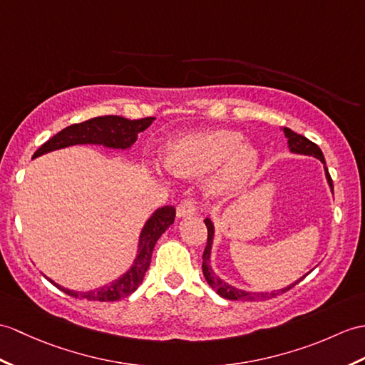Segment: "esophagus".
I'll return each mask as SVG.
<instances>
[{
    "mask_svg": "<svg viewBox=\"0 0 365 365\" xmlns=\"http://www.w3.org/2000/svg\"><path fill=\"white\" fill-rule=\"evenodd\" d=\"M196 213H197V205H196V202L191 199L182 200L179 205H177V216L179 217H190Z\"/></svg>",
    "mask_w": 365,
    "mask_h": 365,
    "instance_id": "34e87169",
    "label": "esophagus"
}]
</instances>
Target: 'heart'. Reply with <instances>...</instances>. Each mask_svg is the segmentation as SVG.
Returning a JSON list of instances; mask_svg holds the SVG:
<instances>
[{"label":"heart","mask_w":365,"mask_h":365,"mask_svg":"<svg viewBox=\"0 0 365 365\" xmlns=\"http://www.w3.org/2000/svg\"><path fill=\"white\" fill-rule=\"evenodd\" d=\"M258 154L235 130H210L173 143L166 168L177 177H202L213 173L211 188L228 192L247 182L257 169Z\"/></svg>","instance_id":"heart-1"}]
</instances>
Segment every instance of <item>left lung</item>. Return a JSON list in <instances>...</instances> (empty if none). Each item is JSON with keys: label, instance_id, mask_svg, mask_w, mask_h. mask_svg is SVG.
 Here are the masks:
<instances>
[{"label": "left lung", "instance_id": "8db88e82", "mask_svg": "<svg viewBox=\"0 0 365 365\" xmlns=\"http://www.w3.org/2000/svg\"><path fill=\"white\" fill-rule=\"evenodd\" d=\"M286 138H287V144H289V149L291 152H294V154H303V155H312L319 158L322 163L325 165V158H324V154H322L320 148L317 146L316 143L309 141L307 137H303V135H299L292 132L291 129H287V127H284L283 129ZM325 174H327V180L329 183V186H331V191H333V180H331V175H329L328 173V168L325 166ZM205 225H207V230H208V238H207V247L205 250H203V257H202V270H203V277H205L207 283L213 287V289L221 295V297L227 299V300H245V302H257V300H269V299H274L277 297V295L283 294L286 291L292 289V287L300 283L302 279L307 277L304 275L303 278H300L299 282L292 283L291 286L284 287V289H279V291H272V292H247V291H242V289H238V287H235L232 284H228L225 282H222L221 278H219L213 269H211L210 266V255H211V244H213V235H215V227L213 224H211L210 219L207 217L205 219Z\"/></svg>", "mask_w": 365, "mask_h": 365}]
</instances>
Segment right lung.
Returning a JSON list of instances; mask_svg holds the SVG:
<instances>
[{
  "instance_id": "right-lung-1",
  "label": "right lung",
  "mask_w": 365,
  "mask_h": 365,
  "mask_svg": "<svg viewBox=\"0 0 365 365\" xmlns=\"http://www.w3.org/2000/svg\"><path fill=\"white\" fill-rule=\"evenodd\" d=\"M154 120L155 118L152 116L141 118V120H127V118L116 115L91 118L88 121L65 127L63 130L56 133L53 138H49L45 144H41L32 158L43 155L51 150L74 146V144H104V146L113 149H127L137 141L138 133L148 129ZM174 217L175 208L166 205L163 208H158L148 219V222L140 235L138 255L135 258L132 267L123 277L115 279L110 284L87 292H76L58 286L53 279H49V282L65 294L76 299L93 302H116L127 297V295H130L141 284L144 274H146V270L150 266L152 250L155 247V242L166 232V228L174 224Z\"/></svg>"
}]
</instances>
